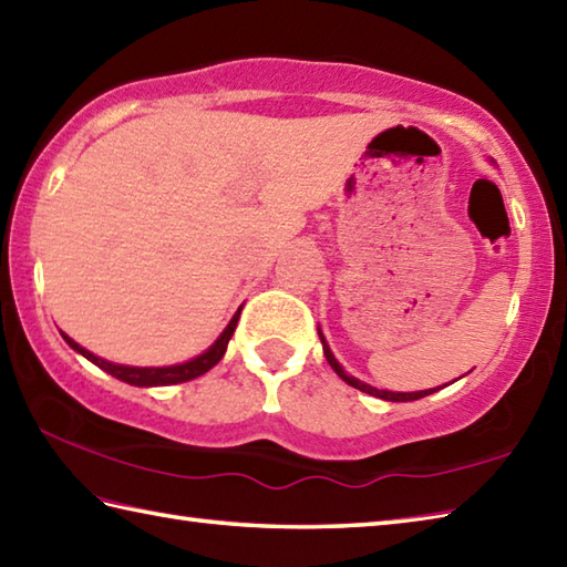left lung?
<instances>
[{
	"mask_svg": "<svg viewBox=\"0 0 567 567\" xmlns=\"http://www.w3.org/2000/svg\"><path fill=\"white\" fill-rule=\"evenodd\" d=\"M318 334H320V342H322V352H326V360H328V364L334 369V374H338L342 381H348L350 386L364 391V394H369V396H377V399H384V401H415V399H423V396L435 394L437 389H443V386H437V389H423V391H386V389H377V386H372V384H364V381L354 379L352 374L344 372V367H342L338 360H334V354H332V350H330L326 334H322L320 328H318Z\"/></svg>",
	"mask_w": 567,
	"mask_h": 567,
	"instance_id": "1",
	"label": "left lung"
}]
</instances>
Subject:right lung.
<instances>
[{"label":"right lung","mask_w":567,"mask_h":567,"mask_svg":"<svg viewBox=\"0 0 567 567\" xmlns=\"http://www.w3.org/2000/svg\"><path fill=\"white\" fill-rule=\"evenodd\" d=\"M239 313H241V306L237 308V313L233 316V320L227 322V328L219 332V338L203 354L193 357V360H188V362L171 364V367H130V364L107 362V360H102V357L85 350L83 344H78L73 338H68L65 332H61V334H63V340L71 344V348L78 354H83L85 360H90L92 364H97L100 369H105V372L112 374L114 379L126 381V384H132V386H168V384H181V381H190L195 377L210 372V369L219 360H223L227 344H229V338H233V334H235Z\"/></svg>","instance_id":"right-lung-1"}]
</instances>
